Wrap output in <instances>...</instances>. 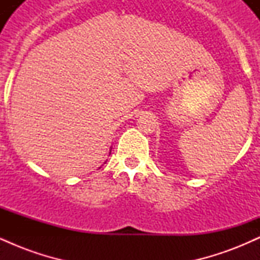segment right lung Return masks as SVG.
<instances>
[{
  "label": "right lung",
  "mask_w": 260,
  "mask_h": 260,
  "mask_svg": "<svg viewBox=\"0 0 260 260\" xmlns=\"http://www.w3.org/2000/svg\"><path fill=\"white\" fill-rule=\"evenodd\" d=\"M110 153H111V150H110Z\"/></svg>",
  "instance_id": "obj_1"
}]
</instances>
